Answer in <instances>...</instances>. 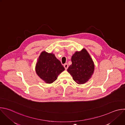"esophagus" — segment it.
<instances>
[{"instance_id":"1","label":"esophagus","mask_w":125,"mask_h":125,"mask_svg":"<svg viewBox=\"0 0 125 125\" xmlns=\"http://www.w3.org/2000/svg\"><path fill=\"white\" fill-rule=\"evenodd\" d=\"M64 67L65 70H67L68 69V65L67 63H66V64H65L64 65Z\"/></svg>"}]
</instances>
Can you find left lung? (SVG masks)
<instances>
[{"instance_id": "left-lung-1", "label": "left lung", "mask_w": 125, "mask_h": 125, "mask_svg": "<svg viewBox=\"0 0 125 125\" xmlns=\"http://www.w3.org/2000/svg\"><path fill=\"white\" fill-rule=\"evenodd\" d=\"M72 64L67 71L78 84H83L92 77L94 70V64L88 52L84 48L76 51L71 58Z\"/></svg>"}]
</instances>
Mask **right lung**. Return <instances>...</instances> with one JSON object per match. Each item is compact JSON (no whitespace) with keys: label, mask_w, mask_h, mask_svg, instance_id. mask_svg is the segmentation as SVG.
<instances>
[{"label":"right lung","mask_w":125,"mask_h":125,"mask_svg":"<svg viewBox=\"0 0 125 125\" xmlns=\"http://www.w3.org/2000/svg\"><path fill=\"white\" fill-rule=\"evenodd\" d=\"M65 68L60 61L52 53L42 51L35 66V71L39 77L47 83L54 82Z\"/></svg>","instance_id":"1"}]
</instances>
